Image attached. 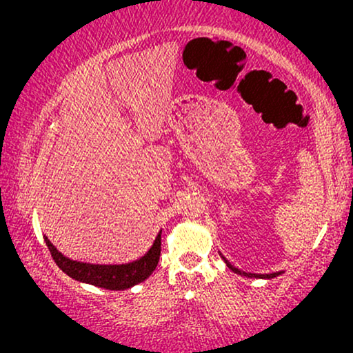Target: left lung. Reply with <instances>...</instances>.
<instances>
[{"mask_svg":"<svg viewBox=\"0 0 353 353\" xmlns=\"http://www.w3.org/2000/svg\"><path fill=\"white\" fill-rule=\"evenodd\" d=\"M223 260H225V263L228 265V268L231 270V272H234V273H238V274H244V276H249V278H274V276H278L279 273H272V274H257V273H245V272H241V270H238V268H234L233 265H231L228 260H226L225 257H223Z\"/></svg>","mask_w":353,"mask_h":353,"instance_id":"1","label":"left lung"}]
</instances>
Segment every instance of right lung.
I'll return each mask as SVG.
<instances>
[{"mask_svg": "<svg viewBox=\"0 0 353 353\" xmlns=\"http://www.w3.org/2000/svg\"><path fill=\"white\" fill-rule=\"evenodd\" d=\"M45 243L50 249L52 260L65 274H69L77 281L110 289V291H123V289L144 281L156 270L159 257H161V233L157 234L152 248L144 257L127 265H91L75 262V260L67 259L61 252H57L48 238H45Z\"/></svg>", "mask_w": 353, "mask_h": 353, "instance_id": "right-lung-1", "label": "right lung"}]
</instances>
